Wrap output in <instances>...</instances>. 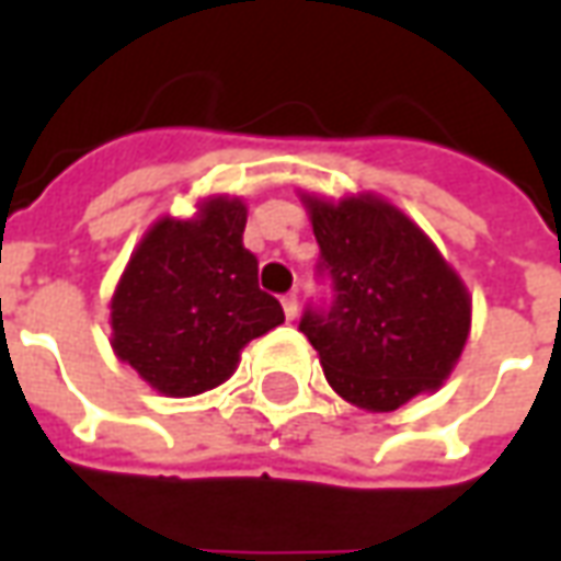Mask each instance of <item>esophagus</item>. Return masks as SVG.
<instances>
[{"mask_svg":"<svg viewBox=\"0 0 561 561\" xmlns=\"http://www.w3.org/2000/svg\"><path fill=\"white\" fill-rule=\"evenodd\" d=\"M282 306H285V316H288V321H294L297 312H300V300H297V294H285V297H282Z\"/></svg>","mask_w":561,"mask_h":561,"instance_id":"obj_1","label":"esophagus"}]
</instances>
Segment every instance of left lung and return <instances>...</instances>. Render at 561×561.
Returning a JSON list of instances; mask_svg holds the SVG:
<instances>
[{"label":"left lung","instance_id":"8db88e82","mask_svg":"<svg viewBox=\"0 0 561 561\" xmlns=\"http://www.w3.org/2000/svg\"><path fill=\"white\" fill-rule=\"evenodd\" d=\"M318 276L330 306H306L300 330L330 388L366 412H393L442 388L471 328V297L430 237L376 195L306 197Z\"/></svg>","mask_w":561,"mask_h":561}]
</instances>
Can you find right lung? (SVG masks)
Wrapping results in <instances>:
<instances>
[{
    "mask_svg": "<svg viewBox=\"0 0 561 561\" xmlns=\"http://www.w3.org/2000/svg\"><path fill=\"white\" fill-rule=\"evenodd\" d=\"M243 228L240 197H209L195 219L156 221L131 252L111 300V345L164 397L221 385L245 342L285 321L279 300L257 288Z\"/></svg>",
    "mask_w": 561,
    "mask_h": 561,
    "instance_id": "1",
    "label": "right lung"
}]
</instances>
